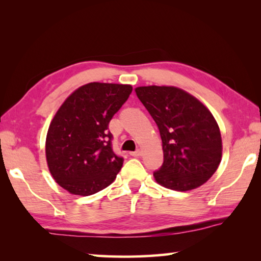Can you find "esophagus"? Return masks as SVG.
Returning a JSON list of instances; mask_svg holds the SVG:
<instances>
[{"mask_svg": "<svg viewBox=\"0 0 261 261\" xmlns=\"http://www.w3.org/2000/svg\"><path fill=\"white\" fill-rule=\"evenodd\" d=\"M130 155L135 156V158L140 156L141 155V149H137V151H135V152H130Z\"/></svg>", "mask_w": 261, "mask_h": 261, "instance_id": "1", "label": "esophagus"}]
</instances>
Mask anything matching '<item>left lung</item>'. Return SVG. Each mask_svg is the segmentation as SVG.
Listing matches in <instances>:
<instances>
[{
    "instance_id": "1",
    "label": "left lung",
    "mask_w": 261,
    "mask_h": 261,
    "mask_svg": "<svg viewBox=\"0 0 261 261\" xmlns=\"http://www.w3.org/2000/svg\"><path fill=\"white\" fill-rule=\"evenodd\" d=\"M136 94L156 123L163 149L155 180L189 191L208 180L221 161L222 140L211 112L191 94L173 86H143Z\"/></svg>"
}]
</instances>
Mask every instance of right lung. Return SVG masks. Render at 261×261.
<instances>
[{
  "label": "right lung",
  "mask_w": 261,
  "mask_h": 261,
  "mask_svg": "<svg viewBox=\"0 0 261 261\" xmlns=\"http://www.w3.org/2000/svg\"><path fill=\"white\" fill-rule=\"evenodd\" d=\"M131 92L130 85L90 83L57 110L47 132L46 158L53 177L70 193L94 194L116 177L124 160L113 151L108 126Z\"/></svg>",
  "instance_id": "obj_1"
}]
</instances>
